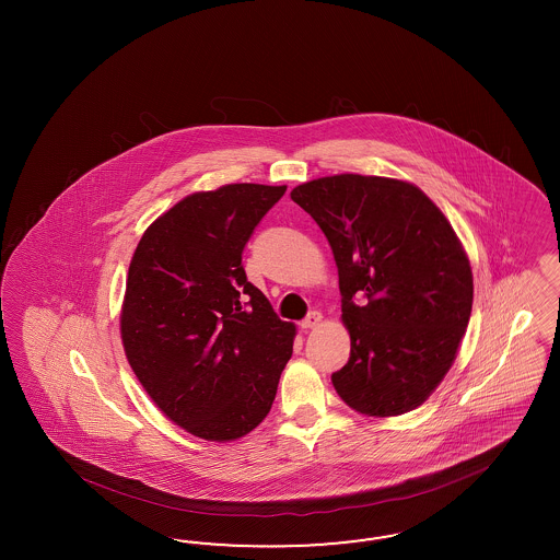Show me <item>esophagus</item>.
I'll use <instances>...</instances> for the list:
<instances>
[{"instance_id":"34e87169","label":"esophagus","mask_w":560,"mask_h":560,"mask_svg":"<svg viewBox=\"0 0 560 560\" xmlns=\"http://www.w3.org/2000/svg\"><path fill=\"white\" fill-rule=\"evenodd\" d=\"M323 323V314L320 312H310L302 320V328H316Z\"/></svg>"}]
</instances>
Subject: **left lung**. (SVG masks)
I'll use <instances>...</instances> for the list:
<instances>
[{"instance_id":"obj_1","label":"left lung","mask_w":560,"mask_h":560,"mask_svg":"<svg viewBox=\"0 0 560 560\" xmlns=\"http://www.w3.org/2000/svg\"><path fill=\"white\" fill-rule=\"evenodd\" d=\"M291 199L320 225L339 269L351 357L332 373L335 390L373 419L421 407L472 312V269L452 223L421 188L386 176H324Z\"/></svg>"}]
</instances>
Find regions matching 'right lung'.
<instances>
[{
    "label": "right lung",
    "mask_w": 560,
    "mask_h": 560,
    "mask_svg": "<svg viewBox=\"0 0 560 560\" xmlns=\"http://www.w3.org/2000/svg\"><path fill=\"white\" fill-rule=\"evenodd\" d=\"M288 187L223 185L170 207L143 232L120 307L127 361L153 405L205 441H236L269 415L293 353L242 267L256 223Z\"/></svg>",
    "instance_id": "1"
}]
</instances>
